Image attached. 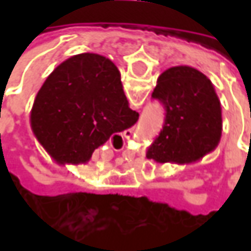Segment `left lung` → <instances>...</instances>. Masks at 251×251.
Here are the masks:
<instances>
[{
	"label": "left lung",
	"instance_id": "1",
	"mask_svg": "<svg viewBox=\"0 0 251 251\" xmlns=\"http://www.w3.org/2000/svg\"><path fill=\"white\" fill-rule=\"evenodd\" d=\"M152 98L163 104L166 117L148 148V159L188 163L215 150L222 134V110L204 74L188 65L172 67L159 75Z\"/></svg>",
	"mask_w": 251,
	"mask_h": 251
}]
</instances>
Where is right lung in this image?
Returning <instances> with one entry per match:
<instances>
[{
    "label": "right lung",
    "instance_id": "obj_1",
    "mask_svg": "<svg viewBox=\"0 0 251 251\" xmlns=\"http://www.w3.org/2000/svg\"><path fill=\"white\" fill-rule=\"evenodd\" d=\"M123 91L120 71L109 58L76 54L47 76L34 99L30 123L44 145L88 162L111 134L138 120Z\"/></svg>",
    "mask_w": 251,
    "mask_h": 251
}]
</instances>
